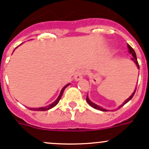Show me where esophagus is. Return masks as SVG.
I'll return each instance as SVG.
<instances>
[{"mask_svg":"<svg viewBox=\"0 0 149 149\" xmlns=\"http://www.w3.org/2000/svg\"><path fill=\"white\" fill-rule=\"evenodd\" d=\"M84 74V72L83 71V70H79V71L76 72V75H75V76H74V79L76 81L81 80V79H83Z\"/></svg>","mask_w":149,"mask_h":149,"instance_id":"obj_1","label":"esophagus"}]
</instances>
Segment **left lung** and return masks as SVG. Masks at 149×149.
<instances>
[{"label": "left lung", "instance_id": "1", "mask_svg": "<svg viewBox=\"0 0 149 149\" xmlns=\"http://www.w3.org/2000/svg\"><path fill=\"white\" fill-rule=\"evenodd\" d=\"M127 48H128V49H129V52H130V54H132V55H133V58H132L131 59L133 60V61H134V63H136V65H137L138 68L139 69V63H138V61H137V58H136V52H135L134 49H133V48H132L131 47H130V45H127ZM136 89H135L134 92H133V94H131V96H130V97H129V98H127V100H126L124 102V103H123V104H122L120 105V106H119V107H118V109H120V108H121L123 106V105H125V104L126 103H127V102H128L130 101V100H131L132 98H133V96H134V94H135V92H136ZM86 102H87V103H88V104L90 105V106H91V107H92L93 108H94V109H99V110H101V111H104V112H107V111H108L107 109H104V108L102 107L99 106V105L96 104H94V102H91V100H90L89 99H88V95H87V97H86Z\"/></svg>", "mask_w": 149, "mask_h": 149}]
</instances>
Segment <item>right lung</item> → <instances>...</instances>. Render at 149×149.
I'll return each instance as SVG.
<instances>
[{"instance_id":"obj_1","label":"right lung","mask_w":149,"mask_h":149,"mask_svg":"<svg viewBox=\"0 0 149 149\" xmlns=\"http://www.w3.org/2000/svg\"><path fill=\"white\" fill-rule=\"evenodd\" d=\"M70 85V84H67V85H65V86L63 87V88H62V90H61V94H60V95L58 96V99H57L56 100H55V102H54L53 103H52L51 104L48 105V106H46V107H40V108H29V109H31V110H34V111H46V110H48V109H51V108L54 107L55 106H56L57 104H58V103L59 102L60 100H61V97H62L63 95V93L64 90H65V88H66V87Z\"/></svg>"}]
</instances>
